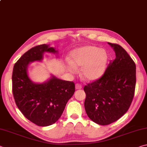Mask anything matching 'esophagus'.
<instances>
[{"mask_svg":"<svg viewBox=\"0 0 147 147\" xmlns=\"http://www.w3.org/2000/svg\"><path fill=\"white\" fill-rule=\"evenodd\" d=\"M75 88H76V89H80L82 88V86L80 85V84H76L75 85Z\"/></svg>","mask_w":147,"mask_h":147,"instance_id":"1","label":"esophagus"}]
</instances>
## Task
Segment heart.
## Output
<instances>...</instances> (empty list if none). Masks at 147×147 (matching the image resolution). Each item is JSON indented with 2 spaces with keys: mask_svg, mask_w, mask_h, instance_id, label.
I'll use <instances>...</instances> for the list:
<instances>
[{
  "mask_svg": "<svg viewBox=\"0 0 147 147\" xmlns=\"http://www.w3.org/2000/svg\"><path fill=\"white\" fill-rule=\"evenodd\" d=\"M70 59L66 60V67L71 73H75L77 67H82L80 74L88 81L100 78L105 70L108 56L105 50L95 46L80 47L72 52Z\"/></svg>",
  "mask_w": 147,
  "mask_h": 147,
  "instance_id": "heart-1",
  "label": "heart"
}]
</instances>
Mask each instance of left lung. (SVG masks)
I'll return each mask as SVG.
<instances>
[{
	"label": "left lung",
	"instance_id": "obj_1",
	"mask_svg": "<svg viewBox=\"0 0 147 147\" xmlns=\"http://www.w3.org/2000/svg\"><path fill=\"white\" fill-rule=\"evenodd\" d=\"M115 53L103 76L85 86L84 106L89 118L100 125L117 121L130 108L136 83V64L125 50L108 43Z\"/></svg>",
	"mask_w": 147,
	"mask_h": 147
}]
</instances>
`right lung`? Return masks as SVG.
Wrapping results in <instances>:
<instances>
[{"instance_id": "obj_1", "label": "right lung", "mask_w": 147, "mask_h": 147, "mask_svg": "<svg viewBox=\"0 0 147 147\" xmlns=\"http://www.w3.org/2000/svg\"><path fill=\"white\" fill-rule=\"evenodd\" d=\"M45 53L57 55L58 51L46 44L34 47L19 59L12 73V91L17 106L26 119L39 126L55 123L75 91L73 82L60 80L52 74L43 83L31 80L28 65L41 61Z\"/></svg>"}]
</instances>
